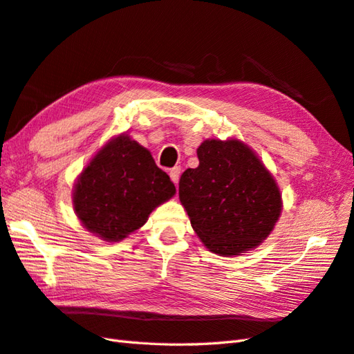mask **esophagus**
<instances>
[{"label": "esophagus", "instance_id": "esophagus-1", "mask_svg": "<svg viewBox=\"0 0 354 354\" xmlns=\"http://www.w3.org/2000/svg\"><path fill=\"white\" fill-rule=\"evenodd\" d=\"M169 175H170V179L174 180V184H178L179 183V176H180V167H174V169H170V171H169Z\"/></svg>", "mask_w": 354, "mask_h": 354}]
</instances>
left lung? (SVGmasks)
I'll use <instances>...</instances> for the list:
<instances>
[{
  "instance_id": "8db88e82",
  "label": "left lung",
  "mask_w": 354,
  "mask_h": 354,
  "mask_svg": "<svg viewBox=\"0 0 354 354\" xmlns=\"http://www.w3.org/2000/svg\"><path fill=\"white\" fill-rule=\"evenodd\" d=\"M197 157L198 167L179 179V201L197 236L225 257L259 247L283 207L274 176L238 139L205 140Z\"/></svg>"
}]
</instances>
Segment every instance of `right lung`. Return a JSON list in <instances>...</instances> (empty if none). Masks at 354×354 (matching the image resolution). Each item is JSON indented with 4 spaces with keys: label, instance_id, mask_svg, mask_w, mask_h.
I'll return each instance as SVG.
<instances>
[{
    "label": "right lung",
    "instance_id": "1",
    "mask_svg": "<svg viewBox=\"0 0 354 354\" xmlns=\"http://www.w3.org/2000/svg\"><path fill=\"white\" fill-rule=\"evenodd\" d=\"M176 188L151 152L130 136L109 140L79 175L73 207L80 223L107 242H118L147 223Z\"/></svg>",
    "mask_w": 354,
    "mask_h": 354
}]
</instances>
